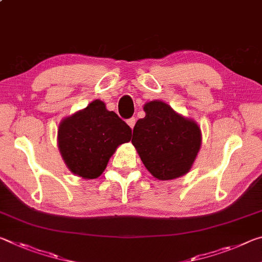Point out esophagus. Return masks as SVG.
<instances>
[{"label":"esophagus","mask_w":262,"mask_h":262,"mask_svg":"<svg viewBox=\"0 0 262 262\" xmlns=\"http://www.w3.org/2000/svg\"><path fill=\"white\" fill-rule=\"evenodd\" d=\"M135 122H136V119L135 118H130V119H128V120H127L128 126H129L130 128H134Z\"/></svg>","instance_id":"34e87169"}]
</instances>
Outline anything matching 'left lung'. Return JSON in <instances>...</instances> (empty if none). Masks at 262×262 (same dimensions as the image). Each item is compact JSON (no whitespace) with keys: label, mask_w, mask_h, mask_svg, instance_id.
Listing matches in <instances>:
<instances>
[{"label":"left lung","mask_w":262,"mask_h":262,"mask_svg":"<svg viewBox=\"0 0 262 262\" xmlns=\"http://www.w3.org/2000/svg\"><path fill=\"white\" fill-rule=\"evenodd\" d=\"M144 111L145 117L135 123L132 139L144 166L159 180L187 173L200 150V128L163 101H150Z\"/></svg>","instance_id":"obj_1"}]
</instances>
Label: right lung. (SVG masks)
Segmentation results:
<instances>
[{"label":"right lung","mask_w":262,"mask_h":262,"mask_svg":"<svg viewBox=\"0 0 262 262\" xmlns=\"http://www.w3.org/2000/svg\"><path fill=\"white\" fill-rule=\"evenodd\" d=\"M130 139L132 128L98 99L64 119L57 134L68 168L84 179L98 178L115 149Z\"/></svg>","instance_id":"1"}]
</instances>
